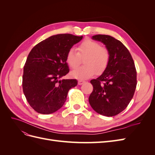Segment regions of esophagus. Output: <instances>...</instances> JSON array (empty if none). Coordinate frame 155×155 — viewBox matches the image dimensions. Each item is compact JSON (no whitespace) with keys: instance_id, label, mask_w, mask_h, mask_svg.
<instances>
[{"instance_id":"34e87169","label":"esophagus","mask_w":155,"mask_h":155,"mask_svg":"<svg viewBox=\"0 0 155 155\" xmlns=\"http://www.w3.org/2000/svg\"><path fill=\"white\" fill-rule=\"evenodd\" d=\"M85 82V81H84V80H79V81H78V85H81L82 84H83Z\"/></svg>"}]
</instances>
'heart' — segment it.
<instances>
[{"label":"heart","instance_id":"heart-1","mask_svg":"<svg viewBox=\"0 0 155 155\" xmlns=\"http://www.w3.org/2000/svg\"><path fill=\"white\" fill-rule=\"evenodd\" d=\"M77 51L71 48L67 54L66 61L72 68H77L84 59V66L74 70L70 76L74 78L83 79L91 78L97 73L100 74L107 69L110 61L109 51L102 47L97 42L85 39L78 46Z\"/></svg>","mask_w":155,"mask_h":155}]
</instances>
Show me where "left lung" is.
Returning <instances> with one entry per match:
<instances>
[{
	"mask_svg": "<svg viewBox=\"0 0 155 155\" xmlns=\"http://www.w3.org/2000/svg\"><path fill=\"white\" fill-rule=\"evenodd\" d=\"M92 39L105 45L110 61L101 76L91 81L93 91L89 104L98 114L114 116L127 107L134 96L137 84L134 63L127 48L114 37L96 35Z\"/></svg>",
	"mask_w": 155,
	"mask_h": 155,
	"instance_id": "8db88e82",
	"label": "left lung"
}]
</instances>
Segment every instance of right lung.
<instances>
[{
  "label": "right lung",
  "mask_w": 155,
  "mask_h": 155,
  "mask_svg": "<svg viewBox=\"0 0 155 155\" xmlns=\"http://www.w3.org/2000/svg\"><path fill=\"white\" fill-rule=\"evenodd\" d=\"M83 36L69 34L52 35L40 42L28 56L22 76L23 92L30 105L40 114L61 109L68 92L78 85L76 79H63L69 72L68 51Z\"/></svg>",
  "instance_id": "obj_1"
}]
</instances>
